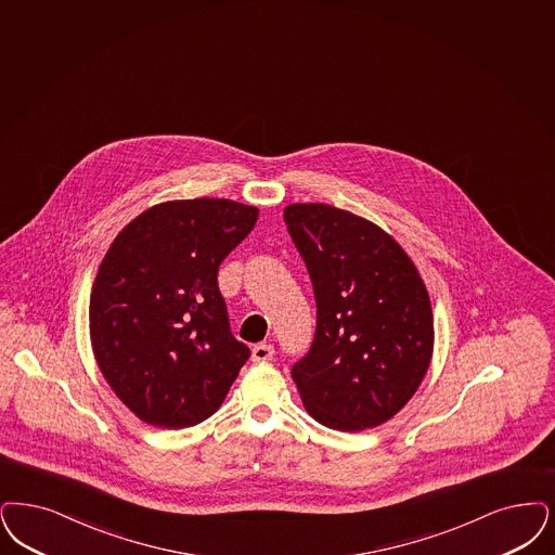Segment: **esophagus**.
<instances>
[{
	"instance_id": "34e87169",
	"label": "esophagus",
	"mask_w": 555,
	"mask_h": 555,
	"mask_svg": "<svg viewBox=\"0 0 555 555\" xmlns=\"http://www.w3.org/2000/svg\"><path fill=\"white\" fill-rule=\"evenodd\" d=\"M272 357H274V347H272V345H267V343L256 345V347L251 349V361H254V363L270 361Z\"/></svg>"
}]
</instances>
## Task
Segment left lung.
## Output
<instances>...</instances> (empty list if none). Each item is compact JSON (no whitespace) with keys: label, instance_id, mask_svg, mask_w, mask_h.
<instances>
[{"label":"left lung","instance_id":"8db88e82","mask_svg":"<svg viewBox=\"0 0 555 555\" xmlns=\"http://www.w3.org/2000/svg\"><path fill=\"white\" fill-rule=\"evenodd\" d=\"M288 235L310 272L315 334L291 377L315 422L361 431L395 417L429 367V295L374 222L328 204H291Z\"/></svg>","mask_w":555,"mask_h":555}]
</instances>
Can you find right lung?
<instances>
[{"label": "right lung", "mask_w": 555, "mask_h": 555, "mask_svg": "<svg viewBox=\"0 0 555 555\" xmlns=\"http://www.w3.org/2000/svg\"><path fill=\"white\" fill-rule=\"evenodd\" d=\"M258 208L178 199L149 208L113 242L90 295V338L115 395L142 422L181 429L208 420L249 359L219 291L222 260Z\"/></svg>", "instance_id": "1"}]
</instances>
